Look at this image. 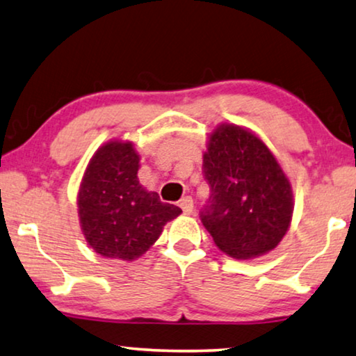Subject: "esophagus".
Segmentation results:
<instances>
[{"label":"esophagus","mask_w":356,"mask_h":356,"mask_svg":"<svg viewBox=\"0 0 356 356\" xmlns=\"http://www.w3.org/2000/svg\"><path fill=\"white\" fill-rule=\"evenodd\" d=\"M179 206H180V208H182L184 214L190 216V214H192V212H193V200L190 198V196H185V198L180 200Z\"/></svg>","instance_id":"obj_1"}]
</instances>
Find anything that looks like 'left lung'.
Instances as JSON below:
<instances>
[{"mask_svg": "<svg viewBox=\"0 0 356 356\" xmlns=\"http://www.w3.org/2000/svg\"><path fill=\"white\" fill-rule=\"evenodd\" d=\"M203 155L211 187L201 222L216 246L235 259L277 248L293 219V187L270 148L246 127L222 123Z\"/></svg>", "mask_w": 356, "mask_h": 356, "instance_id": "obj_1", "label": "left lung"}]
</instances>
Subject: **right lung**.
I'll list each match as a JSON object with an SVG mask.
<instances>
[{
  "mask_svg": "<svg viewBox=\"0 0 356 356\" xmlns=\"http://www.w3.org/2000/svg\"><path fill=\"white\" fill-rule=\"evenodd\" d=\"M140 155L129 140L97 148L78 192L79 225L88 245L107 259L134 261L160 238L166 222L182 212L140 185Z\"/></svg>",
  "mask_w": 356,
  "mask_h": 356,
  "instance_id": "obj_1",
  "label": "right lung"
}]
</instances>
